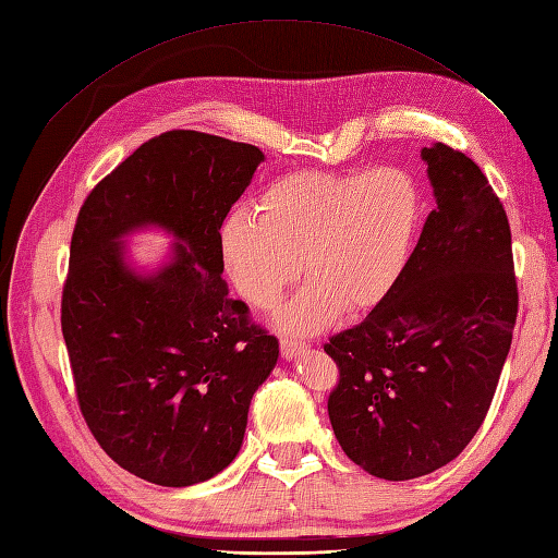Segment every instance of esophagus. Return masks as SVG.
Instances as JSON below:
<instances>
[{"label":"esophagus","mask_w":558,"mask_h":558,"mask_svg":"<svg viewBox=\"0 0 558 558\" xmlns=\"http://www.w3.org/2000/svg\"><path fill=\"white\" fill-rule=\"evenodd\" d=\"M305 350H307V343L301 341V338H281V355L287 360L298 357Z\"/></svg>","instance_id":"esophagus-1"}]
</instances>
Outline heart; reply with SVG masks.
Masks as SVG:
<instances>
[{"mask_svg": "<svg viewBox=\"0 0 558 558\" xmlns=\"http://www.w3.org/2000/svg\"><path fill=\"white\" fill-rule=\"evenodd\" d=\"M251 208L220 227V255L234 289L255 307L275 305L291 283L303 293L277 310V324L307 333L336 310H372L398 287L416 243L424 194L398 166L366 172L298 170L260 189Z\"/></svg>", "mask_w": 558, "mask_h": 558, "instance_id": "1", "label": "heart"}]
</instances>
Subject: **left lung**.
<instances>
[{
	"instance_id": "left-lung-1",
	"label": "left lung",
	"mask_w": 558,
	"mask_h": 558,
	"mask_svg": "<svg viewBox=\"0 0 558 558\" xmlns=\"http://www.w3.org/2000/svg\"><path fill=\"white\" fill-rule=\"evenodd\" d=\"M436 196L398 287L324 345L338 366L329 418L366 473L412 481L450 464L490 410L519 289L505 206L475 162L421 148Z\"/></svg>"
}]
</instances>
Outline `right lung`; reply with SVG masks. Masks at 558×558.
Returning a JSON list of instances; mask_svg holds the SVG:
<instances>
[{
    "label": "right lung",
    "mask_w": 558,
    "mask_h": 558,
    "mask_svg": "<svg viewBox=\"0 0 558 558\" xmlns=\"http://www.w3.org/2000/svg\"><path fill=\"white\" fill-rule=\"evenodd\" d=\"M265 160L257 146L194 130L148 140L80 208L61 329L92 436L118 466L166 487L232 464L253 392L279 341L229 298L220 227ZM160 226L171 260L142 276L121 239Z\"/></svg>",
    "instance_id": "add662e5"
}]
</instances>
